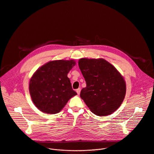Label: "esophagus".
I'll use <instances>...</instances> for the list:
<instances>
[{
	"mask_svg": "<svg viewBox=\"0 0 154 154\" xmlns=\"http://www.w3.org/2000/svg\"><path fill=\"white\" fill-rule=\"evenodd\" d=\"M80 91H81V90H80V88H78L77 90H76V92H77V94H80Z\"/></svg>",
	"mask_w": 154,
	"mask_h": 154,
	"instance_id": "1",
	"label": "esophagus"
}]
</instances>
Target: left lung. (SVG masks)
Returning <instances> with one entry per match:
<instances>
[{"label": "left lung", "mask_w": 154, "mask_h": 154, "mask_svg": "<svg viewBox=\"0 0 154 154\" xmlns=\"http://www.w3.org/2000/svg\"><path fill=\"white\" fill-rule=\"evenodd\" d=\"M79 66L86 83L81 90L80 97L94 115L105 116L112 114L125 96L123 77L103 58H81Z\"/></svg>", "instance_id": "8db88e82"}]
</instances>
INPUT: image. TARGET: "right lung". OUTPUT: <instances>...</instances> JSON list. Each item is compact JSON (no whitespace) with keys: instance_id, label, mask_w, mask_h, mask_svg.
<instances>
[{"instance_id":"add662e5","label":"right lung","mask_w":154,"mask_h":154,"mask_svg":"<svg viewBox=\"0 0 154 154\" xmlns=\"http://www.w3.org/2000/svg\"><path fill=\"white\" fill-rule=\"evenodd\" d=\"M75 65L73 60L51 61L33 74L29 83V92L40 111L47 114L58 113L71 97L77 95L68 77Z\"/></svg>"}]
</instances>
